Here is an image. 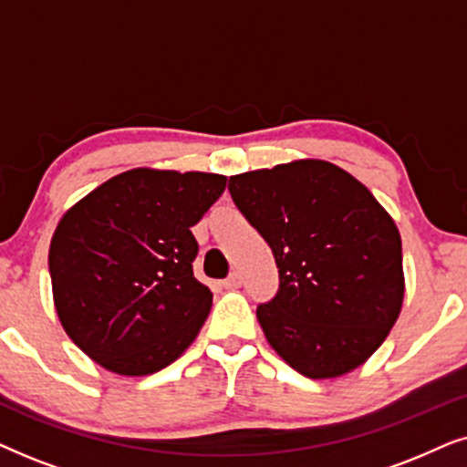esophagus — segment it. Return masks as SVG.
<instances>
[{
  "instance_id": "obj_1",
  "label": "esophagus",
  "mask_w": 467,
  "mask_h": 467,
  "mask_svg": "<svg viewBox=\"0 0 467 467\" xmlns=\"http://www.w3.org/2000/svg\"><path fill=\"white\" fill-rule=\"evenodd\" d=\"M223 286H225V289H232V291L234 289H240V286H242V276H240L238 272H234L232 276L223 280Z\"/></svg>"
}]
</instances>
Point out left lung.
Instances as JSON below:
<instances>
[{"instance_id":"left-lung-1","label":"left lung","mask_w":467,"mask_h":467,"mask_svg":"<svg viewBox=\"0 0 467 467\" xmlns=\"http://www.w3.org/2000/svg\"><path fill=\"white\" fill-rule=\"evenodd\" d=\"M229 193L276 259L278 293L257 308L270 347L315 380L368 361L404 302L391 214L366 184L321 159L232 176Z\"/></svg>"}]
</instances>
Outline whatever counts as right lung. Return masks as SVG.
I'll list each match as a JSON object with an SVG mask.
<instances>
[{
  "label": "right lung",
  "instance_id": "1",
  "mask_svg": "<svg viewBox=\"0 0 467 467\" xmlns=\"http://www.w3.org/2000/svg\"><path fill=\"white\" fill-rule=\"evenodd\" d=\"M225 184L206 171L136 168L63 214L48 251L57 317L101 368L155 374L200 334L213 293L193 276L191 227Z\"/></svg>",
  "mask_w": 467,
  "mask_h": 467
}]
</instances>
